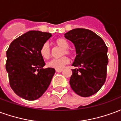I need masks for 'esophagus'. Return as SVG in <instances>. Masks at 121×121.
<instances>
[{
	"label": "esophagus",
	"mask_w": 121,
	"mask_h": 121,
	"mask_svg": "<svg viewBox=\"0 0 121 121\" xmlns=\"http://www.w3.org/2000/svg\"><path fill=\"white\" fill-rule=\"evenodd\" d=\"M56 71L57 73H61V72L63 71V69H56Z\"/></svg>",
	"instance_id": "1"
}]
</instances>
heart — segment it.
I'll list each match as a JSON object with an SVG mask.
<instances>
[{"label": "heart", "instance_id": "1", "mask_svg": "<svg viewBox=\"0 0 121 121\" xmlns=\"http://www.w3.org/2000/svg\"><path fill=\"white\" fill-rule=\"evenodd\" d=\"M55 43L59 46L60 47L63 48L62 50L61 54L63 55L65 54H70V51L69 50V43L65 39L63 38H59L55 41ZM40 54L43 58L47 59L50 57V49L49 45L48 43H45L40 49ZM69 58L66 56H63L60 58L57 59H52L50 60L47 63V66L50 68H54L56 69H60L63 68L64 66L68 64L69 63Z\"/></svg>", "mask_w": 121, "mask_h": 121}]
</instances>
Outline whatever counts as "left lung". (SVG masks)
I'll list each match as a JSON object with an SVG mask.
<instances>
[{
  "instance_id": "left-lung-1",
  "label": "left lung",
  "mask_w": 121,
  "mask_h": 121,
  "mask_svg": "<svg viewBox=\"0 0 121 121\" xmlns=\"http://www.w3.org/2000/svg\"><path fill=\"white\" fill-rule=\"evenodd\" d=\"M75 47L76 56L72 65L69 84L77 95L91 96L100 90L106 81L108 47L101 37L91 30L75 28L65 34Z\"/></svg>"
}]
</instances>
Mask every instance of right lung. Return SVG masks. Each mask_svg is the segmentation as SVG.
<instances>
[{
	"label": "right lung",
	"instance_id": "1",
	"mask_svg": "<svg viewBox=\"0 0 121 121\" xmlns=\"http://www.w3.org/2000/svg\"><path fill=\"white\" fill-rule=\"evenodd\" d=\"M52 34L31 30L9 45L6 51V69L15 93L27 100L42 96L55 73L53 68L43 69L45 63L40 49Z\"/></svg>",
	"mask_w": 121,
	"mask_h": 121
}]
</instances>
